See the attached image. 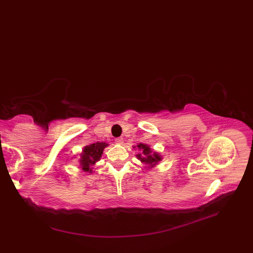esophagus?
<instances>
[{
  "instance_id": "1",
  "label": "esophagus",
  "mask_w": 253,
  "mask_h": 253,
  "mask_svg": "<svg viewBox=\"0 0 253 253\" xmlns=\"http://www.w3.org/2000/svg\"><path fill=\"white\" fill-rule=\"evenodd\" d=\"M115 141H116L117 143H119V144H121V143H123V138H122V137L116 138V139H115Z\"/></svg>"
}]
</instances>
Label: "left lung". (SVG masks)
<instances>
[{"label":"left lung","mask_w":253,"mask_h":253,"mask_svg":"<svg viewBox=\"0 0 253 253\" xmlns=\"http://www.w3.org/2000/svg\"><path fill=\"white\" fill-rule=\"evenodd\" d=\"M137 148L141 151V154H137V158L139 160L145 164H150L151 166H154L159 161H161V157L157 153H152V150L150 149L149 145L139 143Z\"/></svg>","instance_id":"left-lung-1"}]
</instances>
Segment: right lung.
<instances>
[{
  "label": "right lung",
  "mask_w": 253,
  "mask_h": 253,
  "mask_svg": "<svg viewBox=\"0 0 253 253\" xmlns=\"http://www.w3.org/2000/svg\"><path fill=\"white\" fill-rule=\"evenodd\" d=\"M108 143L105 142H96L84 148L83 153L81 154V165L82 169L87 172H92L91 166L94 165L101 158L102 152Z\"/></svg>",
  "instance_id": "1"
}]
</instances>
